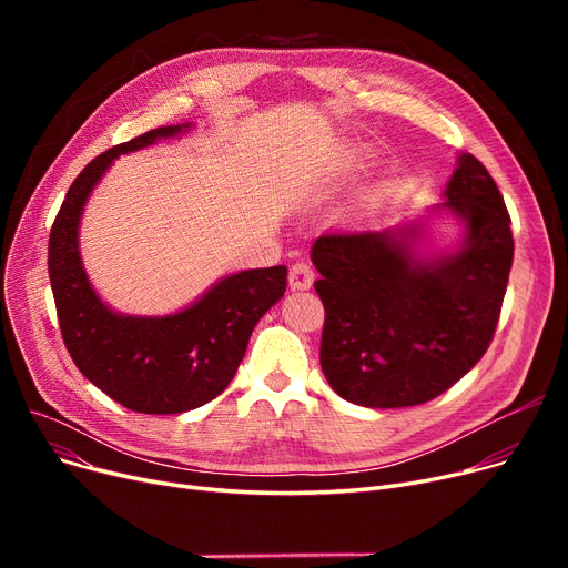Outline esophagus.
Here are the masks:
<instances>
[{
  "mask_svg": "<svg viewBox=\"0 0 568 568\" xmlns=\"http://www.w3.org/2000/svg\"><path fill=\"white\" fill-rule=\"evenodd\" d=\"M287 278H290V287L292 290H308L313 285V281H315V272H313V266L308 262L300 260V262H294L290 266V276Z\"/></svg>",
  "mask_w": 568,
  "mask_h": 568,
  "instance_id": "34e87169",
  "label": "esophagus"
}]
</instances>
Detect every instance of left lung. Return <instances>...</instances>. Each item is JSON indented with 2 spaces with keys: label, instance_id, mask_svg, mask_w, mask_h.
<instances>
[{
  "label": "left lung",
  "instance_id": "obj_1",
  "mask_svg": "<svg viewBox=\"0 0 568 568\" xmlns=\"http://www.w3.org/2000/svg\"><path fill=\"white\" fill-rule=\"evenodd\" d=\"M439 204L465 223L456 253L422 257V225L334 230L311 260L324 304L320 364L332 389L364 407H409L444 394L486 354L514 264L511 216L471 154Z\"/></svg>",
  "mask_w": 568,
  "mask_h": 568
}]
</instances>
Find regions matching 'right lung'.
<instances>
[{"label": "right lung", "mask_w": 568, "mask_h": 568, "mask_svg": "<svg viewBox=\"0 0 568 568\" xmlns=\"http://www.w3.org/2000/svg\"><path fill=\"white\" fill-rule=\"evenodd\" d=\"M186 129L189 124L159 126L87 163L50 230L48 274L71 359L103 394L142 414L189 412L223 394L244 359L255 324L287 285L283 264L248 268L165 317L119 315L99 300L78 251V225L89 193L119 154Z\"/></svg>", "instance_id": "right-lung-1"}]
</instances>
